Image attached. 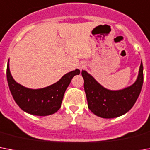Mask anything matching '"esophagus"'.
Returning <instances> with one entry per match:
<instances>
[{
	"label": "esophagus",
	"instance_id": "obj_1",
	"mask_svg": "<svg viewBox=\"0 0 150 150\" xmlns=\"http://www.w3.org/2000/svg\"><path fill=\"white\" fill-rule=\"evenodd\" d=\"M85 67H86V63H81L78 66V68L81 69H81H84Z\"/></svg>",
	"mask_w": 150,
	"mask_h": 150
}]
</instances>
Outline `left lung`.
I'll return each mask as SVG.
<instances>
[{
    "label": "left lung",
    "instance_id": "obj_1",
    "mask_svg": "<svg viewBox=\"0 0 150 150\" xmlns=\"http://www.w3.org/2000/svg\"><path fill=\"white\" fill-rule=\"evenodd\" d=\"M88 108L97 116L113 118L122 115L133 107L143 83V66L141 63L136 81L120 91H110L98 83L87 72L82 70Z\"/></svg>",
    "mask_w": 150,
    "mask_h": 150
}]
</instances>
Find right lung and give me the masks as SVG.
Masks as SVG:
<instances>
[{"instance_id":"obj_1","label":"right lung","mask_w":150,"mask_h":150,"mask_svg":"<svg viewBox=\"0 0 150 150\" xmlns=\"http://www.w3.org/2000/svg\"><path fill=\"white\" fill-rule=\"evenodd\" d=\"M80 74V69L69 72L62 78L45 88L29 89L15 82L7 67V80L13 98L24 111L39 116L50 115L56 113L61 107L63 95L75 75Z\"/></svg>"}]
</instances>
